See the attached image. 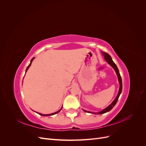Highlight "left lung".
<instances>
[{
	"label": "left lung",
	"instance_id": "left-lung-1",
	"mask_svg": "<svg viewBox=\"0 0 146 146\" xmlns=\"http://www.w3.org/2000/svg\"><path fill=\"white\" fill-rule=\"evenodd\" d=\"M102 54H103V55H104V58H105V60L107 61L108 64H110V65H111V66H112V67L114 68V70H115V71H116V74H117V77H118V80H119V84H120V87H119V90L118 94H117V97L116 98V99H114V100L113 102H112L111 104H110V105L108 106V107H107L106 108H105L104 110H103L102 111H100V112L97 113V114H104V113H107V112L110 111V110H111L113 108V107H114V105H115L117 103V100H118V99H119V96H120V94H121V92H122V78H121V75H120V74H119V71L118 68H117V67L116 66V64L113 62V61L112 60V58H111V56H110L109 54H108L107 53H106V52H102ZM84 111H85V112H87V113H92V112H90V111H85V110H84ZM95 114H96V113H95Z\"/></svg>",
	"mask_w": 146,
	"mask_h": 146
}]
</instances>
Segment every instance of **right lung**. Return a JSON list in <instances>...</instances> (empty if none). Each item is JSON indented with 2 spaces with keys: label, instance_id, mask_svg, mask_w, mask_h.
<instances>
[{
  "label": "right lung",
  "instance_id": "add662e5",
  "mask_svg": "<svg viewBox=\"0 0 146 146\" xmlns=\"http://www.w3.org/2000/svg\"><path fill=\"white\" fill-rule=\"evenodd\" d=\"M34 59V58H33L32 60H31V62H30V64L27 66V69H26V70L25 71L27 72V70H28V69L29 68V67L30 66V65H31V64H32V61H33V60ZM61 108L60 110H58V111H56V112H55V113H52V114H41V113H38L39 114H40V115H41V116H52V115H54V114H56V113H58V112H60V111H61Z\"/></svg>",
  "mask_w": 146,
  "mask_h": 146
}]
</instances>
